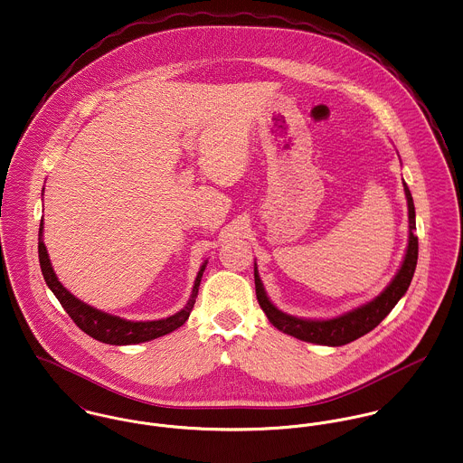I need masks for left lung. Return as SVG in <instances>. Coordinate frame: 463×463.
<instances>
[{
	"label": "left lung",
	"mask_w": 463,
	"mask_h": 463,
	"mask_svg": "<svg viewBox=\"0 0 463 463\" xmlns=\"http://www.w3.org/2000/svg\"><path fill=\"white\" fill-rule=\"evenodd\" d=\"M403 190H405L407 206H409V247L405 251L402 268L394 275L392 284L388 285L375 299H372L370 303H366L359 308H354L353 312H347L335 319L326 320L298 319V317L287 316L268 299L262 282L259 279L257 268H253L257 301H259L262 312L268 316V319L277 329L284 331L294 338H299L303 342L340 347V345L354 342L359 336L366 335L368 331H372L373 327H377L383 322V319L394 308V305L400 301V298L407 292L411 280L414 277V271H416V264H418V236L414 234L416 212H414L411 190L405 183H403Z\"/></svg>",
	"instance_id": "obj_1"
}]
</instances>
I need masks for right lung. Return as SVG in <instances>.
<instances>
[{
	"instance_id": "right-lung-1",
	"label": "right lung",
	"mask_w": 463,
	"mask_h": 463,
	"mask_svg": "<svg viewBox=\"0 0 463 463\" xmlns=\"http://www.w3.org/2000/svg\"><path fill=\"white\" fill-rule=\"evenodd\" d=\"M42 231H43V222H40V229H38V259H40V269L45 279V284L49 285V288L54 292V296L58 298L61 307L67 310L71 319L91 338L109 344V345L143 344V342L155 340L158 336H164V335L178 329L179 326H183L190 317V312L195 305V298L199 292L201 279H203V273H204L208 262H204L201 266V271L197 273L195 284L192 288V296H190L186 307L183 310H179L178 314H175L167 319L132 322V320L119 319L116 316H109V314H104V312L79 301L73 294H71L63 285L58 282V277L51 266L47 249L42 240Z\"/></svg>"
}]
</instances>
